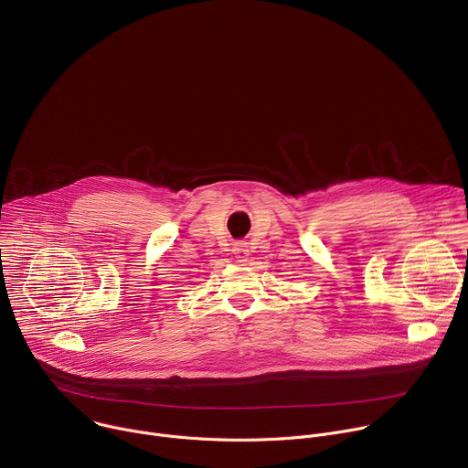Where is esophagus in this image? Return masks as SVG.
I'll list each match as a JSON object with an SVG mask.
<instances>
[{
    "label": "esophagus",
    "instance_id": "obj_1",
    "mask_svg": "<svg viewBox=\"0 0 468 468\" xmlns=\"http://www.w3.org/2000/svg\"><path fill=\"white\" fill-rule=\"evenodd\" d=\"M232 252L238 258V261H245V258L249 256V245L245 241H236L232 247Z\"/></svg>",
    "mask_w": 468,
    "mask_h": 468
}]
</instances>
